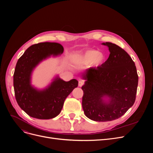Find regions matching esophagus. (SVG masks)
<instances>
[{"label":"esophagus","mask_w":153,"mask_h":153,"mask_svg":"<svg viewBox=\"0 0 153 153\" xmlns=\"http://www.w3.org/2000/svg\"><path fill=\"white\" fill-rule=\"evenodd\" d=\"M84 84V81L79 80V82H78V86H79V87H82Z\"/></svg>","instance_id":"1"}]
</instances>
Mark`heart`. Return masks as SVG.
Segmentation results:
<instances>
[{"mask_svg":"<svg viewBox=\"0 0 153 153\" xmlns=\"http://www.w3.org/2000/svg\"><path fill=\"white\" fill-rule=\"evenodd\" d=\"M105 59V55L94 49L87 50L77 56V61L80 63L83 64L91 63L92 66L95 67L101 65L104 62Z\"/></svg>","mask_w":153,"mask_h":153,"instance_id":"obj_1","label":"heart"}]
</instances>
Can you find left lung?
<instances>
[{
	"label": "left lung",
	"instance_id": "8db88e82",
	"mask_svg": "<svg viewBox=\"0 0 153 153\" xmlns=\"http://www.w3.org/2000/svg\"><path fill=\"white\" fill-rule=\"evenodd\" d=\"M102 45L108 47V59L82 75L86 80L82 87L83 110L88 118L98 122L117 119L131 107L138 81L135 62L126 51L112 43Z\"/></svg>",
	"mask_w": 153,
	"mask_h": 153
}]
</instances>
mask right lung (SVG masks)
Here are the masks:
<instances>
[{"mask_svg":"<svg viewBox=\"0 0 153 153\" xmlns=\"http://www.w3.org/2000/svg\"><path fill=\"white\" fill-rule=\"evenodd\" d=\"M63 52L64 48L59 43H40L30 46L18 60L13 75L15 98L20 107L29 116L39 119L57 116L68 96L77 87L76 79L65 82L59 77L41 91L30 84L31 74L35 67L50 55L57 56Z\"/></svg>","mask_w":153,"mask_h":153,"instance_id":"1","label":"right lung"}]
</instances>
